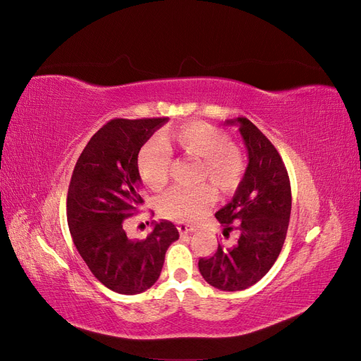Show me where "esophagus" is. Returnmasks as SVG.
<instances>
[{"instance_id": "34e87169", "label": "esophagus", "mask_w": 361, "mask_h": 361, "mask_svg": "<svg viewBox=\"0 0 361 361\" xmlns=\"http://www.w3.org/2000/svg\"><path fill=\"white\" fill-rule=\"evenodd\" d=\"M176 227H178V231H179V233H180V235L195 232V227H194V226L187 224V223H182V221H179V223L176 224Z\"/></svg>"}]
</instances>
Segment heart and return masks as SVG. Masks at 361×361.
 Here are the masks:
<instances>
[{
	"label": "heart",
	"instance_id": "b5f03b06",
	"mask_svg": "<svg viewBox=\"0 0 361 361\" xmlns=\"http://www.w3.org/2000/svg\"><path fill=\"white\" fill-rule=\"evenodd\" d=\"M176 149L199 162L194 174L195 187H174L157 199L158 212L170 220L192 221L200 218L212 203V191L231 195L241 187L245 161L235 145L228 143L223 130L203 122L185 123L167 130L159 141H149L138 150L137 173L149 190H161L169 178L170 155Z\"/></svg>",
	"mask_w": 361,
	"mask_h": 361
}]
</instances>
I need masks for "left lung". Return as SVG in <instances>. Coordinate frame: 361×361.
Wrapping results in <instances>:
<instances>
[{"mask_svg": "<svg viewBox=\"0 0 361 361\" xmlns=\"http://www.w3.org/2000/svg\"><path fill=\"white\" fill-rule=\"evenodd\" d=\"M238 125L248 152V166L233 199L215 214L223 236L238 233L233 247L218 244L212 257H202L199 269L211 286L243 290L253 286L274 265L285 244L292 195L288 170L277 149L245 117Z\"/></svg>", "mask_w": 361, "mask_h": 361, "instance_id": "8db88e82", "label": "left lung"}]
</instances>
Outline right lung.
Segmentation results:
<instances>
[{"label":"right lung","mask_w":361,"mask_h":361,"mask_svg":"<svg viewBox=\"0 0 361 361\" xmlns=\"http://www.w3.org/2000/svg\"><path fill=\"white\" fill-rule=\"evenodd\" d=\"M158 118H114L90 138L75 164L68 191V224L73 244L104 286L117 293L145 292L158 280L166 251L179 239L170 221L154 223L143 241H130L123 221L143 203L137 155Z\"/></svg>","instance_id":"obj_1"}]
</instances>
